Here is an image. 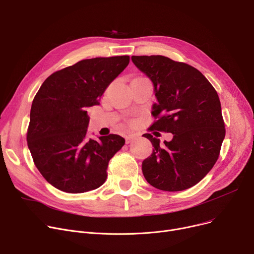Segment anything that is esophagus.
Instances as JSON below:
<instances>
[{"instance_id":"esophagus-1","label":"esophagus","mask_w":254,"mask_h":254,"mask_svg":"<svg viewBox=\"0 0 254 254\" xmlns=\"http://www.w3.org/2000/svg\"><path fill=\"white\" fill-rule=\"evenodd\" d=\"M136 138H137V135H135V134H128V135H126V142H127V144H128V143H130V142L134 141Z\"/></svg>"}]
</instances>
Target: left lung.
<instances>
[{"label":"left lung","mask_w":254,"mask_h":254,"mask_svg":"<svg viewBox=\"0 0 254 254\" xmlns=\"http://www.w3.org/2000/svg\"><path fill=\"white\" fill-rule=\"evenodd\" d=\"M132 63L153 84L157 118L150 129L172 132L165 145L144 134L153 146L142 163L145 179L165 191L188 190L215 165L225 136L216 90L193 66L163 56H132Z\"/></svg>","instance_id":"1"}]
</instances>
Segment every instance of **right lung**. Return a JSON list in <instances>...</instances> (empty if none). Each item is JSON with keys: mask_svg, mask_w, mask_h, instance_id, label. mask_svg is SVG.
Here are the masks:
<instances>
[{"mask_svg": "<svg viewBox=\"0 0 254 254\" xmlns=\"http://www.w3.org/2000/svg\"><path fill=\"white\" fill-rule=\"evenodd\" d=\"M129 63L128 56L83 60L51 74L34 98L26 134L34 163L56 189L80 193L107 179V167L126 140L118 135L87 139L88 107Z\"/></svg>", "mask_w": 254, "mask_h": 254, "instance_id": "1", "label": "right lung"}]
</instances>
